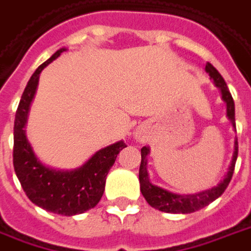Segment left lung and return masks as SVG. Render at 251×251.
I'll return each instance as SVG.
<instances>
[{
    "label": "left lung",
    "instance_id": "left-lung-1",
    "mask_svg": "<svg viewBox=\"0 0 251 251\" xmlns=\"http://www.w3.org/2000/svg\"><path fill=\"white\" fill-rule=\"evenodd\" d=\"M206 72L210 74V77L214 79L215 85L221 89L222 92V98L226 102L227 106V117L231 121V124L235 126V110H234V101L231 97V93L229 92V88L225 82L224 77L221 75L220 72L210 64H206ZM234 155H233V161H231V166L229 168V172L225 176L224 181L218 183L217 186L211 187L209 190L205 192L197 193V194H189V196H181V194H174L168 190H163L161 187L155 186L153 183H150L149 177H148V170H146V155L149 154V148L144 146L141 149V165H140V183H141V192L145 200L148 201L151 207L158 209L165 213H193L205 207L213 201H215L218 197L222 196V193L226 190V187L229 185L234 173V166L237 157H238V141L235 140L234 146Z\"/></svg>",
    "mask_w": 251,
    "mask_h": 251
}]
</instances>
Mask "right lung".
I'll return each mask as SVG.
<instances>
[{
  "label": "right lung",
  "instance_id": "add662e5",
  "mask_svg": "<svg viewBox=\"0 0 251 251\" xmlns=\"http://www.w3.org/2000/svg\"><path fill=\"white\" fill-rule=\"evenodd\" d=\"M62 51L65 49L57 50L46 62L37 68L22 93L14 121L13 165L24 192L33 203L55 214L75 215L92 209L100 202L105 190L107 173L116 161L117 154L126 148V144L120 141L101 149L73 172L51 170L36 158L24 130L27 111L42 69Z\"/></svg>",
  "mask_w": 251,
  "mask_h": 251
}]
</instances>
